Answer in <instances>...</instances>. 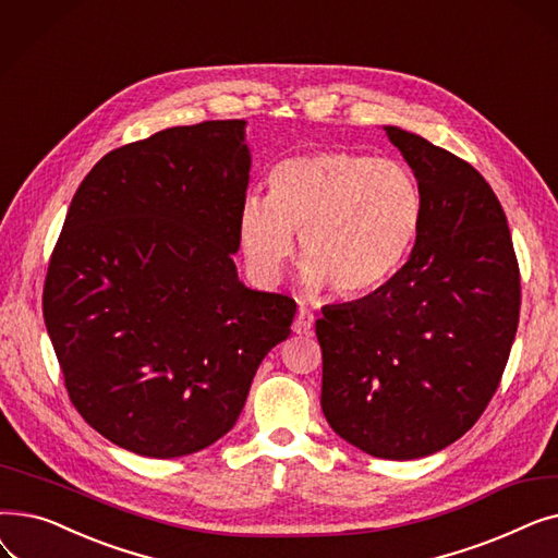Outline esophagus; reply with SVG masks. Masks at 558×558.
I'll return each mask as SVG.
<instances>
[{"label":"esophagus","instance_id":"34e87169","mask_svg":"<svg viewBox=\"0 0 558 558\" xmlns=\"http://www.w3.org/2000/svg\"><path fill=\"white\" fill-rule=\"evenodd\" d=\"M312 328H314V314L312 310L307 307H299V314L294 318V326H291V330H294L296 335H312Z\"/></svg>","mask_w":558,"mask_h":558}]
</instances>
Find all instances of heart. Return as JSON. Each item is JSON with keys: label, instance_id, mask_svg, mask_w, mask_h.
<instances>
[{"label": "heart", "instance_id": "1", "mask_svg": "<svg viewBox=\"0 0 558 558\" xmlns=\"http://www.w3.org/2000/svg\"><path fill=\"white\" fill-rule=\"evenodd\" d=\"M421 221L423 194L402 162L320 151L280 162L271 192L242 201L238 232L259 282H278L299 234L303 284L310 291L330 284L335 294L355 299L402 267Z\"/></svg>", "mask_w": 558, "mask_h": 558}]
</instances>
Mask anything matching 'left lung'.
I'll return each mask as SVG.
<instances>
[{
  "mask_svg": "<svg viewBox=\"0 0 558 558\" xmlns=\"http://www.w3.org/2000/svg\"><path fill=\"white\" fill-rule=\"evenodd\" d=\"M385 131L416 175L423 221L391 280L320 310V407L350 446L407 461L454 444L500 387L518 330L520 271L507 215L484 175L416 133Z\"/></svg>",
  "mask_w": 558,
  "mask_h": 558,
  "instance_id": "1",
  "label": "left lung"
}]
</instances>
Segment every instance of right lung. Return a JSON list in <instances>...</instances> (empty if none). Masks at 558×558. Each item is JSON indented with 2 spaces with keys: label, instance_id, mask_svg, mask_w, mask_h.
<instances>
[{
  "label": "right lung",
  "instance_id": "1",
  "mask_svg": "<svg viewBox=\"0 0 558 558\" xmlns=\"http://www.w3.org/2000/svg\"><path fill=\"white\" fill-rule=\"evenodd\" d=\"M244 120L175 126L106 154L49 259L43 314L76 412L142 457L198 452L238 423L296 303L248 289L232 253Z\"/></svg>",
  "mask_w": 558,
  "mask_h": 558
}]
</instances>
